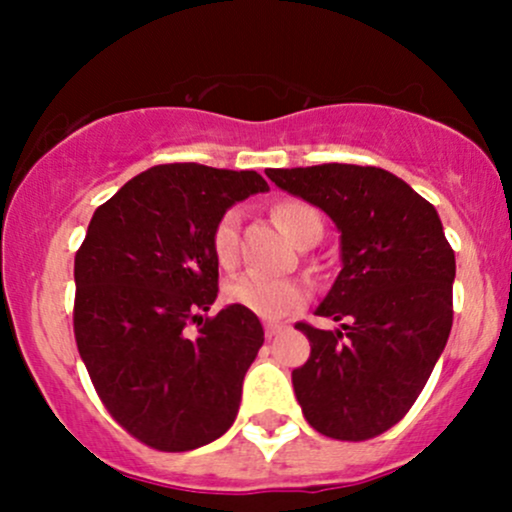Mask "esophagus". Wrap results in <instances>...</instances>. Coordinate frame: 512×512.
Wrapping results in <instances>:
<instances>
[{"instance_id":"esophagus-1","label":"esophagus","mask_w":512,"mask_h":512,"mask_svg":"<svg viewBox=\"0 0 512 512\" xmlns=\"http://www.w3.org/2000/svg\"><path fill=\"white\" fill-rule=\"evenodd\" d=\"M286 330V325H281V322H264V334H267V339L276 337V334H281Z\"/></svg>"}]
</instances>
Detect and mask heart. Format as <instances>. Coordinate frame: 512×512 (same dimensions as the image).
<instances>
[{"label": "heart", "instance_id": "1", "mask_svg": "<svg viewBox=\"0 0 512 512\" xmlns=\"http://www.w3.org/2000/svg\"><path fill=\"white\" fill-rule=\"evenodd\" d=\"M274 219L298 248L308 243L310 238L322 236L320 214L310 204L298 202V199H286V202L276 204ZM238 226V209H228L211 231V250H214L216 262L221 267H231L236 262ZM223 298H226V303L240 305V308L250 310L264 320H279V317L291 315L293 310L305 305L308 286L298 279H267V276L243 274L228 281L226 289H223Z\"/></svg>", "mask_w": 512, "mask_h": 512}]
</instances>
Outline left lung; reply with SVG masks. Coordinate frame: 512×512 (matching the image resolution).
I'll return each mask as SVG.
<instances>
[{
    "label": "left lung",
    "mask_w": 512,
    "mask_h": 512,
    "mask_svg": "<svg viewBox=\"0 0 512 512\" xmlns=\"http://www.w3.org/2000/svg\"><path fill=\"white\" fill-rule=\"evenodd\" d=\"M267 178L342 233V272L315 310L342 327L296 325L310 339L291 373L305 421L327 438L380 436L421 395L450 337L455 252L438 211L375 166L269 168Z\"/></svg>",
    "instance_id": "8db88e82"
}]
</instances>
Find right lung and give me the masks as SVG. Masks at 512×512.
<instances>
[{"label": "right lung", "instance_id": "obj_1", "mask_svg": "<svg viewBox=\"0 0 512 512\" xmlns=\"http://www.w3.org/2000/svg\"><path fill=\"white\" fill-rule=\"evenodd\" d=\"M267 190L255 170L166 163L93 211L74 257L76 346L110 416L149 448H202L236 421L264 330L240 305L204 317L219 293L211 231Z\"/></svg>", "mask_w": 512, "mask_h": 512}]
</instances>
